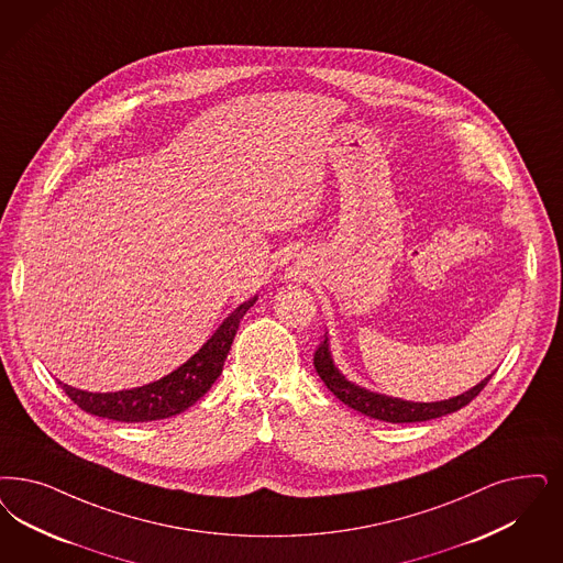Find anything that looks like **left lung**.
<instances>
[{"label":"left lung","mask_w":563,"mask_h":563,"mask_svg":"<svg viewBox=\"0 0 563 563\" xmlns=\"http://www.w3.org/2000/svg\"><path fill=\"white\" fill-rule=\"evenodd\" d=\"M313 368L318 372V376L322 378V383L332 390V395H336L345 406L351 409L369 416L374 420H383L390 424H404V422H427L432 418H441L446 413H453L457 409L465 408L490 380V376L485 378L481 385L470 388L464 395L446 399V401H437V404H411V401H401V399H393L385 395H376L369 393L366 388L355 387L350 380L334 368L332 360H330L329 345L327 341L320 345V350L313 355Z\"/></svg>","instance_id":"left-lung-1"}]
</instances>
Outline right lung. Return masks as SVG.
<instances>
[{"label": "right lung", "instance_id": "obj_1", "mask_svg": "<svg viewBox=\"0 0 563 563\" xmlns=\"http://www.w3.org/2000/svg\"><path fill=\"white\" fill-rule=\"evenodd\" d=\"M253 303L255 297L241 303L187 364L159 378L157 383L118 393H87L62 383L58 385H62V390L78 408L99 418L118 422H152L173 418L191 408L199 397L212 388L216 378L222 374L239 322Z\"/></svg>", "mask_w": 563, "mask_h": 563}]
</instances>
